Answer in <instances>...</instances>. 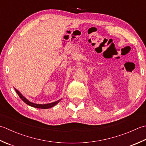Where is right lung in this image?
<instances>
[{"instance_id": "right-lung-1", "label": "right lung", "mask_w": 146, "mask_h": 146, "mask_svg": "<svg viewBox=\"0 0 146 146\" xmlns=\"http://www.w3.org/2000/svg\"><path fill=\"white\" fill-rule=\"evenodd\" d=\"M15 91H16L17 94L19 95V96L20 97L21 99L25 103H26V104H27V105H28L29 106H33V107H35V108H41V109L50 108H52V107L55 106L56 104L58 103L59 102H60V100H58V101H56V102H55L48 103V104H44V105H41V104H36V103H31L30 102H29V101L27 99H26V98L24 97L23 95L19 93V91H17L16 89H15Z\"/></svg>"}]
</instances>
